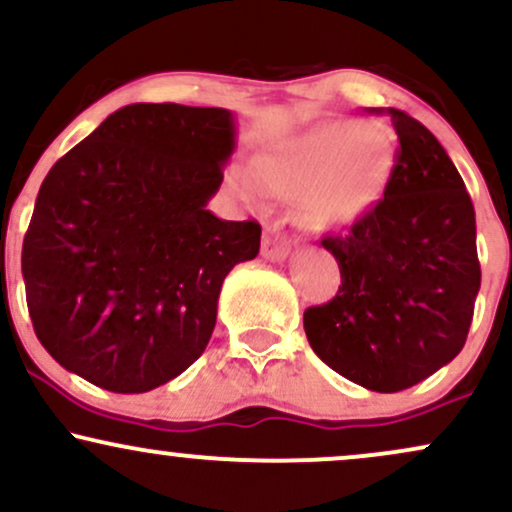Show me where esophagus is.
I'll list each match as a JSON object with an SVG mask.
<instances>
[{
  "instance_id": "obj_1",
  "label": "esophagus",
  "mask_w": 512,
  "mask_h": 512,
  "mask_svg": "<svg viewBox=\"0 0 512 512\" xmlns=\"http://www.w3.org/2000/svg\"><path fill=\"white\" fill-rule=\"evenodd\" d=\"M289 240H286L284 233H281L279 223H272V226L264 228V238H262V255L272 262H281L289 257Z\"/></svg>"
}]
</instances>
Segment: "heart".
<instances>
[{
	"mask_svg": "<svg viewBox=\"0 0 512 512\" xmlns=\"http://www.w3.org/2000/svg\"><path fill=\"white\" fill-rule=\"evenodd\" d=\"M390 146L378 129L337 120L317 125L255 161V178L238 192L262 202L267 192L301 197V219L313 231H337L363 221L380 204L390 180Z\"/></svg>",
	"mask_w": 512,
	"mask_h": 512,
	"instance_id": "b5f03b06",
	"label": "heart"
}]
</instances>
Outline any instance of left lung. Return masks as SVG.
Instances as JSON below:
<instances>
[{"label": "left lung", "instance_id": "left-lung-1", "mask_svg": "<svg viewBox=\"0 0 512 512\" xmlns=\"http://www.w3.org/2000/svg\"><path fill=\"white\" fill-rule=\"evenodd\" d=\"M387 115L399 146L385 195L346 236L322 238L342 286L303 313L315 354L373 392L407 390L460 354L481 286L477 221L455 163L419 120Z\"/></svg>", "mask_w": 512, "mask_h": 512}]
</instances>
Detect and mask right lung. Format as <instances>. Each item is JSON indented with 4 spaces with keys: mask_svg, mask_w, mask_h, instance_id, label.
<instances>
[{
    "mask_svg": "<svg viewBox=\"0 0 512 512\" xmlns=\"http://www.w3.org/2000/svg\"><path fill=\"white\" fill-rule=\"evenodd\" d=\"M233 151L231 110L134 103L50 168L21 272L33 330L62 368L134 395L202 356L223 279L260 252V223L207 209Z\"/></svg>",
    "mask_w": 512,
    "mask_h": 512,
    "instance_id": "add662e5",
    "label": "right lung"
}]
</instances>
